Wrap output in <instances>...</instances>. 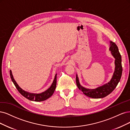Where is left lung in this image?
Segmentation results:
<instances>
[{
	"label": "left lung",
	"instance_id": "left-lung-1",
	"mask_svg": "<svg viewBox=\"0 0 130 130\" xmlns=\"http://www.w3.org/2000/svg\"><path fill=\"white\" fill-rule=\"evenodd\" d=\"M109 50L115 58V70L113 75L110 82L96 89H86L81 86L79 83L78 75L77 74L76 75V83L78 88L82 91L85 95L89 98L99 99L107 96L115 89L121 80L123 71L121 55L119 52L118 46L112 41H110Z\"/></svg>",
	"mask_w": 130,
	"mask_h": 130
}]
</instances>
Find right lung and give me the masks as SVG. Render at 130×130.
<instances>
[{
  "mask_svg": "<svg viewBox=\"0 0 130 130\" xmlns=\"http://www.w3.org/2000/svg\"><path fill=\"white\" fill-rule=\"evenodd\" d=\"M10 73V76L12 79V81H13V84L15 85V87L19 91V92L24 97L26 98V99L29 100L30 101H36V102H40L46 100L48 98L51 97L52 95L54 94L56 87V83H57V74L55 75V77L54 79L53 83L52 84L51 87L47 89L45 92H43L41 94H31L28 92H26V91L22 90L19 85L16 83L15 80L14 79L12 73V71L10 70L9 71Z\"/></svg>",
  "mask_w": 130,
  "mask_h": 130,
  "instance_id": "1",
  "label": "right lung"
}]
</instances>
